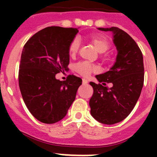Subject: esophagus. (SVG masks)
Listing matches in <instances>:
<instances>
[{"instance_id":"34e87169","label":"esophagus","mask_w":157,"mask_h":157,"mask_svg":"<svg viewBox=\"0 0 157 157\" xmlns=\"http://www.w3.org/2000/svg\"><path fill=\"white\" fill-rule=\"evenodd\" d=\"M88 83V80L86 79V78H83L82 79V84L83 85H86V84H87Z\"/></svg>"}]
</instances>
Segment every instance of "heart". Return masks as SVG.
<instances>
[{"label": "heart", "instance_id": "1", "mask_svg": "<svg viewBox=\"0 0 157 157\" xmlns=\"http://www.w3.org/2000/svg\"><path fill=\"white\" fill-rule=\"evenodd\" d=\"M90 40L91 43L94 45L95 48L99 53H104V52L109 50V47H110V43H109V40L104 36H92V37H90ZM79 40L78 38L75 37V38L72 40L68 48L69 54L71 56H75L77 53L78 51V48H79ZM75 69L78 73H79L80 75L83 76L89 75L91 72L96 71V70H97L95 66L90 64V63H87V62L78 63L75 66Z\"/></svg>", "mask_w": 157, "mask_h": 157}]
</instances>
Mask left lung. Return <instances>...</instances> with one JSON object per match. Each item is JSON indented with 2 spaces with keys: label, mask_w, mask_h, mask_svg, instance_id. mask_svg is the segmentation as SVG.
Listing matches in <instances>:
<instances>
[{
  "label": "left lung",
  "mask_w": 157,
  "mask_h": 157,
  "mask_svg": "<svg viewBox=\"0 0 157 157\" xmlns=\"http://www.w3.org/2000/svg\"><path fill=\"white\" fill-rule=\"evenodd\" d=\"M98 29L112 32L117 55L109 71L96 75L100 83L90 82L94 94L89 104L97 121L112 125L127 118L139 98L144 83L143 56L135 41L121 29ZM106 83L113 86L106 87Z\"/></svg>",
  "instance_id": "1"
}]
</instances>
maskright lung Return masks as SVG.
<instances>
[{
	"label": "right lung",
	"mask_w": 157,
	"mask_h": 157,
	"mask_svg": "<svg viewBox=\"0 0 157 157\" xmlns=\"http://www.w3.org/2000/svg\"><path fill=\"white\" fill-rule=\"evenodd\" d=\"M78 32V28L46 27L23 48L19 89L28 110L41 123L52 124L64 118L82 85V80L73 75L66 81L56 78L69 64V45Z\"/></svg>",
	"instance_id": "add662e5"
}]
</instances>
